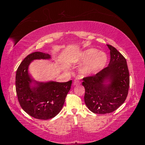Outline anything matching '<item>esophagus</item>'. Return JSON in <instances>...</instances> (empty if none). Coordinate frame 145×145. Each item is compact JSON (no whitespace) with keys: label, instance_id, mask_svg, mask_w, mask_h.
<instances>
[{"label":"esophagus","instance_id":"1","mask_svg":"<svg viewBox=\"0 0 145 145\" xmlns=\"http://www.w3.org/2000/svg\"><path fill=\"white\" fill-rule=\"evenodd\" d=\"M78 84H80V82L78 81V80H75L74 81H73V86H76V85H78Z\"/></svg>","mask_w":145,"mask_h":145}]
</instances>
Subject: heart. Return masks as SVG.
Masks as SVG:
<instances>
[{
    "label": "heart",
    "mask_w": 145,
    "mask_h": 145,
    "mask_svg": "<svg viewBox=\"0 0 145 145\" xmlns=\"http://www.w3.org/2000/svg\"><path fill=\"white\" fill-rule=\"evenodd\" d=\"M107 55L95 48H89L80 51L71 58L70 62L74 65L84 64L80 72L84 76L95 74L105 67Z\"/></svg>",
    "instance_id": "1"
}]
</instances>
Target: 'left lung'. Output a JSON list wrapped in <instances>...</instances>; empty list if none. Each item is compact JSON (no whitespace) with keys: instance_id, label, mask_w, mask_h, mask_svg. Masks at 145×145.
Returning <instances> with one entry per match:
<instances>
[{"instance_id":"left-lung-1","label":"left lung","mask_w":145,"mask_h":145,"mask_svg":"<svg viewBox=\"0 0 145 145\" xmlns=\"http://www.w3.org/2000/svg\"><path fill=\"white\" fill-rule=\"evenodd\" d=\"M111 60L108 67L92 77L83 78L84 102L96 114L110 113L123 104L128 95L129 72L127 61L114 46L107 45Z\"/></svg>"}]
</instances>
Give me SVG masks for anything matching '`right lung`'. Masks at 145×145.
Listing matches in <instances>:
<instances>
[{
  "label": "right lung",
  "instance_id": "right-lung-1",
  "mask_svg": "<svg viewBox=\"0 0 145 145\" xmlns=\"http://www.w3.org/2000/svg\"><path fill=\"white\" fill-rule=\"evenodd\" d=\"M51 59L48 54L31 53L20 63L16 73V91L20 105L28 114L39 120L52 118L61 111L72 83V80L66 82L38 81L29 73V66L34 60Z\"/></svg>",
  "mask_w": 145,
  "mask_h": 145
}]
</instances>
